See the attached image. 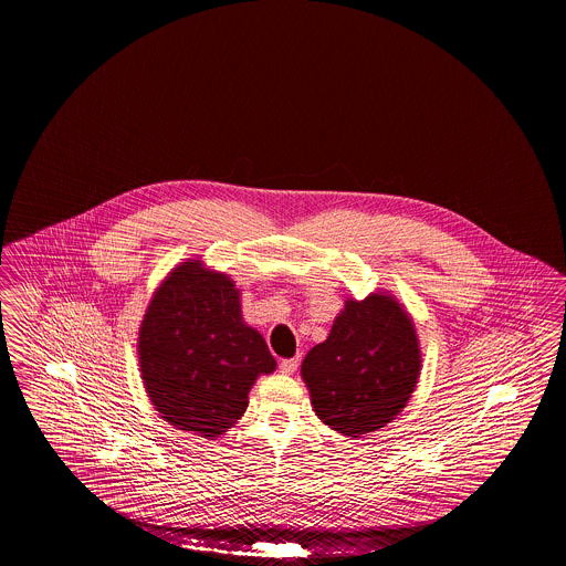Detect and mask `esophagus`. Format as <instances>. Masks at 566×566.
Listing matches in <instances>:
<instances>
[{
    "instance_id": "esophagus-1",
    "label": "esophagus",
    "mask_w": 566,
    "mask_h": 566,
    "mask_svg": "<svg viewBox=\"0 0 566 566\" xmlns=\"http://www.w3.org/2000/svg\"><path fill=\"white\" fill-rule=\"evenodd\" d=\"M297 357H290V359H281V364H279V368H281V373L283 375H294L297 368Z\"/></svg>"
}]
</instances>
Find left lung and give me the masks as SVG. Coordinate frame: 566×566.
Instances as JSON below:
<instances>
[{"instance_id":"8db88e82","label":"left lung","mask_w":566,"mask_h":566,"mask_svg":"<svg viewBox=\"0 0 566 566\" xmlns=\"http://www.w3.org/2000/svg\"><path fill=\"white\" fill-rule=\"evenodd\" d=\"M416 326L386 292L347 300L329 336L302 361L300 375L317 417L345 437H361L398 416L417 386Z\"/></svg>"}]
</instances>
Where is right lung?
Here are the masks:
<instances>
[{"label":"right lung","instance_id":"add662e5","mask_svg":"<svg viewBox=\"0 0 566 566\" xmlns=\"http://www.w3.org/2000/svg\"><path fill=\"white\" fill-rule=\"evenodd\" d=\"M138 361L161 419L210 441L247 411L255 379L276 368L264 336L242 322L234 281L200 260L179 264L153 294Z\"/></svg>","mask_w":566,"mask_h":566}]
</instances>
